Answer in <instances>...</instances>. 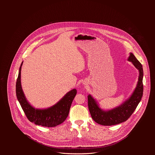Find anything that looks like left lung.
<instances>
[{"label": "left lung", "instance_id": "8db88e82", "mask_svg": "<svg viewBox=\"0 0 155 155\" xmlns=\"http://www.w3.org/2000/svg\"><path fill=\"white\" fill-rule=\"evenodd\" d=\"M128 61L132 62L134 66L139 70V77L137 87L128 100L116 108L110 110L104 111L98 107L97 102L91 95L88 96V104L90 114L92 119L98 124L104 126H110L126 121L132 115L141 100L143 94V66L132 53H130Z\"/></svg>", "mask_w": 155, "mask_h": 155}]
</instances>
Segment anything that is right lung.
I'll return each mask as SVG.
<instances>
[{"label": "right lung", "instance_id": "obj_1", "mask_svg": "<svg viewBox=\"0 0 155 155\" xmlns=\"http://www.w3.org/2000/svg\"><path fill=\"white\" fill-rule=\"evenodd\" d=\"M20 67L16 82V95L27 119L36 125L45 127H54L62 124L68 115L72 101L77 91L73 89L66 94L54 106L46 109H36L27 101L21 85V70Z\"/></svg>", "mask_w": 155, "mask_h": 155}]
</instances>
